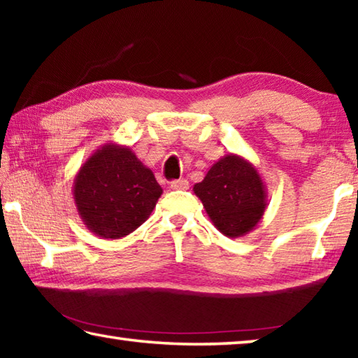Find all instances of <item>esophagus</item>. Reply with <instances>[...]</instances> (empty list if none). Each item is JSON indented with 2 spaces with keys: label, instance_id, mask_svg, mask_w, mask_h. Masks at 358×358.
<instances>
[{
  "label": "esophagus",
  "instance_id": "1",
  "mask_svg": "<svg viewBox=\"0 0 358 358\" xmlns=\"http://www.w3.org/2000/svg\"><path fill=\"white\" fill-rule=\"evenodd\" d=\"M171 187H172V189H187V187H189V183H187V180L180 178V180L172 181Z\"/></svg>",
  "mask_w": 358,
  "mask_h": 358
}]
</instances>
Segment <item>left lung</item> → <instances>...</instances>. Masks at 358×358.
<instances>
[{
	"instance_id": "8db88e82",
	"label": "left lung",
	"mask_w": 358,
	"mask_h": 358,
	"mask_svg": "<svg viewBox=\"0 0 358 358\" xmlns=\"http://www.w3.org/2000/svg\"><path fill=\"white\" fill-rule=\"evenodd\" d=\"M192 191L201 199L213 226L229 238L250 234L266 210L262 177L252 162L235 153L216 161Z\"/></svg>"
}]
</instances>
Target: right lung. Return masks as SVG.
Masks as SVG:
<instances>
[{"label":"right lung","mask_w":358,"mask_h":358,"mask_svg":"<svg viewBox=\"0 0 358 358\" xmlns=\"http://www.w3.org/2000/svg\"><path fill=\"white\" fill-rule=\"evenodd\" d=\"M162 187L134 151L117 142L94 150L78 169L72 196L88 230L101 238H123L155 210Z\"/></svg>","instance_id":"1"}]
</instances>
